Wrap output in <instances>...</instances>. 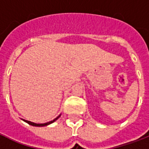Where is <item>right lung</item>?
<instances>
[{
  "label": "right lung",
  "mask_w": 149,
  "mask_h": 149,
  "mask_svg": "<svg viewBox=\"0 0 149 149\" xmlns=\"http://www.w3.org/2000/svg\"><path fill=\"white\" fill-rule=\"evenodd\" d=\"M59 117H60V115L58 116V117H57L56 118H55L53 120H51V121H49V122L45 123V124H36V123L31 122V121H29V120H24V121H25L26 123H28L29 125H32V126H36V127H43V126H46V125H50V124H52V123H53L54 121H56V120H57V119H58Z\"/></svg>",
  "instance_id": "right-lung-1"
}]
</instances>
